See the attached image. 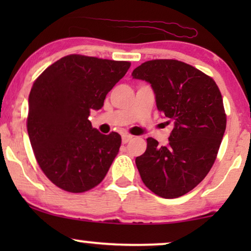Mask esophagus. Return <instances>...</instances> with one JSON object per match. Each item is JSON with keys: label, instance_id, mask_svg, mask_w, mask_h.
<instances>
[{"label": "esophagus", "instance_id": "obj_1", "mask_svg": "<svg viewBox=\"0 0 251 251\" xmlns=\"http://www.w3.org/2000/svg\"><path fill=\"white\" fill-rule=\"evenodd\" d=\"M132 139V136H130V135H122V143L123 144H126L128 142H130V140Z\"/></svg>", "mask_w": 251, "mask_h": 251}]
</instances>
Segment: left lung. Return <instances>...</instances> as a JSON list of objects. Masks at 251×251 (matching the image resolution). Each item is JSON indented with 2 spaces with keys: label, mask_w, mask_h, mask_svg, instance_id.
Instances as JSON below:
<instances>
[{
  "label": "left lung",
  "mask_w": 251,
  "mask_h": 251,
  "mask_svg": "<svg viewBox=\"0 0 251 251\" xmlns=\"http://www.w3.org/2000/svg\"><path fill=\"white\" fill-rule=\"evenodd\" d=\"M131 76L149 82L157 109L174 125L166 146L147 138L137 169L153 193L179 198L203 180L217 156L226 129L221 91L208 75L174 59L146 61Z\"/></svg>",
  "instance_id": "1"
}]
</instances>
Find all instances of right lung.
<instances>
[{
    "instance_id": "obj_1",
    "label": "right lung",
    "mask_w": 251,
    "mask_h": 251,
    "mask_svg": "<svg viewBox=\"0 0 251 251\" xmlns=\"http://www.w3.org/2000/svg\"><path fill=\"white\" fill-rule=\"evenodd\" d=\"M129 61L70 54L36 78L28 97L30 145L44 175L61 190L82 193L104 179L121 146L89 121L125 76Z\"/></svg>"
}]
</instances>
